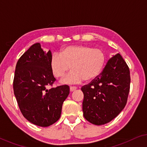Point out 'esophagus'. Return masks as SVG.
Segmentation results:
<instances>
[{
	"label": "esophagus",
	"instance_id": "1",
	"mask_svg": "<svg viewBox=\"0 0 147 147\" xmlns=\"http://www.w3.org/2000/svg\"><path fill=\"white\" fill-rule=\"evenodd\" d=\"M77 89V88L76 87H72V86H71V87L69 88V90H70V92H74V91H75V90Z\"/></svg>",
	"mask_w": 147,
	"mask_h": 147
}]
</instances>
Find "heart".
Wrapping results in <instances>:
<instances>
[{"mask_svg":"<svg viewBox=\"0 0 147 147\" xmlns=\"http://www.w3.org/2000/svg\"><path fill=\"white\" fill-rule=\"evenodd\" d=\"M106 61V54L102 50L87 45L69 46L61 54L54 53L50 60V66L56 78H62L63 84H78L96 79L102 73Z\"/></svg>","mask_w":147,"mask_h":147,"instance_id":"b5f03b06","label":"heart"}]
</instances>
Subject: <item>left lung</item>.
Masks as SVG:
<instances>
[{
	"instance_id": "obj_1",
	"label": "left lung",
	"mask_w": 147,
	"mask_h": 147,
	"mask_svg": "<svg viewBox=\"0 0 147 147\" xmlns=\"http://www.w3.org/2000/svg\"><path fill=\"white\" fill-rule=\"evenodd\" d=\"M130 70L119 53L108 60L100 75L81 88L84 116L95 125L115 118L125 107L130 90Z\"/></svg>"
}]
</instances>
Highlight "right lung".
I'll return each mask as SVG.
<instances>
[{"mask_svg":"<svg viewBox=\"0 0 147 147\" xmlns=\"http://www.w3.org/2000/svg\"><path fill=\"white\" fill-rule=\"evenodd\" d=\"M51 51L37 43L18 60L13 90L20 110L28 121L47 127L59 119L63 102L69 94L67 85L48 90L55 81L50 66Z\"/></svg>","mask_w":147,"mask_h":147,"instance_id":"obj_1","label":"right lung"}]
</instances>
